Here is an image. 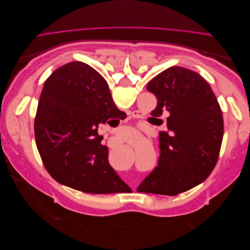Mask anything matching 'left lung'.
<instances>
[{
    "label": "left lung",
    "mask_w": 250,
    "mask_h": 250,
    "mask_svg": "<svg viewBox=\"0 0 250 250\" xmlns=\"http://www.w3.org/2000/svg\"><path fill=\"white\" fill-rule=\"evenodd\" d=\"M157 99L153 117H167L160 134L158 165L138 192L177 195L206 180L215 168L223 138V117L208 83L198 73L172 66L148 83Z\"/></svg>",
    "instance_id": "left-lung-1"
}]
</instances>
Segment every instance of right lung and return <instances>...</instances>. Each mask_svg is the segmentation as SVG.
I'll use <instances>...</instances> for the list:
<instances>
[{
  "mask_svg": "<svg viewBox=\"0 0 250 250\" xmlns=\"http://www.w3.org/2000/svg\"><path fill=\"white\" fill-rule=\"evenodd\" d=\"M125 117L92 66L77 62L58 67L44 82L34 120L36 146L50 175L84 193L131 190L110 167L98 134L99 124Z\"/></svg>",
  "mask_w": 250,
  "mask_h": 250,
  "instance_id": "obj_1",
  "label": "right lung"
}]
</instances>
